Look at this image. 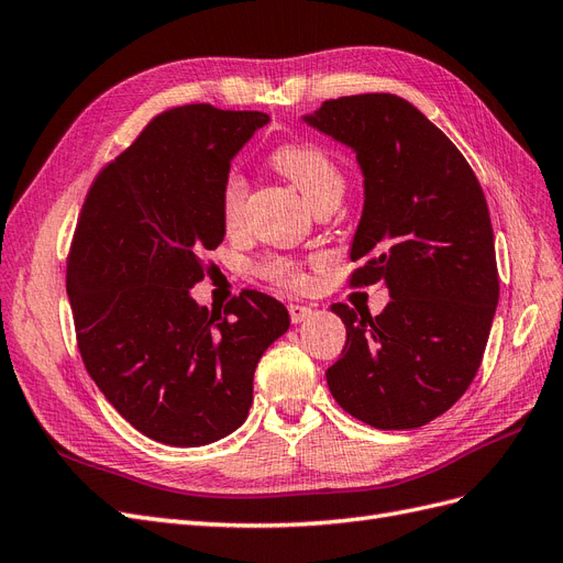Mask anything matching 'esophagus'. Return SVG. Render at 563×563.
Returning <instances> with one entry per match:
<instances>
[{
    "mask_svg": "<svg viewBox=\"0 0 563 563\" xmlns=\"http://www.w3.org/2000/svg\"><path fill=\"white\" fill-rule=\"evenodd\" d=\"M288 314H291V321L294 323H300L305 319H310L314 314L312 308H308V305H300V302H291L288 305Z\"/></svg>",
    "mask_w": 563,
    "mask_h": 563,
    "instance_id": "34e87169",
    "label": "esophagus"
}]
</instances>
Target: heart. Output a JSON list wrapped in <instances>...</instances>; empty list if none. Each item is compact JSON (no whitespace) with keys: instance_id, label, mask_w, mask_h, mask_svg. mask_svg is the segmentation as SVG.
Returning <instances> with one entry per match:
<instances>
[{"instance_id":"heart-1","label":"heart","mask_w":563,"mask_h":563,"mask_svg":"<svg viewBox=\"0 0 563 563\" xmlns=\"http://www.w3.org/2000/svg\"><path fill=\"white\" fill-rule=\"evenodd\" d=\"M269 164L277 172L291 180L300 195L310 201V207L319 203L321 199L343 195L345 178L340 172L338 162L329 155L327 150L308 143H284L269 155ZM246 199V180L240 174H230L223 185V213L228 223H236L244 209ZM263 275L275 284L288 286V288H302L308 286V275L302 267L288 258H272L263 265Z\"/></svg>"}]
</instances>
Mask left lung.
<instances>
[{
    "mask_svg": "<svg viewBox=\"0 0 563 563\" xmlns=\"http://www.w3.org/2000/svg\"><path fill=\"white\" fill-rule=\"evenodd\" d=\"M302 122L356 155L364 209L354 286L385 282L371 317L335 302L347 340L327 371L333 399L378 430L422 428L465 395L500 296L482 185L460 150L395 93L327 100Z\"/></svg>",
    "mask_w": 563,
    "mask_h": 563,
    "instance_id": "obj_1",
    "label": "left lung"
}]
</instances>
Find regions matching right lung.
Returning a JSON list of instances; mask_svg holds the SVG:
<instances>
[{
  "label": "right lung",
  "mask_w": 563,
  "mask_h": 563,
  "mask_svg": "<svg viewBox=\"0 0 563 563\" xmlns=\"http://www.w3.org/2000/svg\"><path fill=\"white\" fill-rule=\"evenodd\" d=\"M267 122L203 103L166 110L81 207L65 279L81 360L119 416L159 444L207 446L244 424L255 366L291 323L258 291L223 314L190 294L203 251L225 236L230 164Z\"/></svg>",
  "instance_id": "right-lung-1"
}]
</instances>
